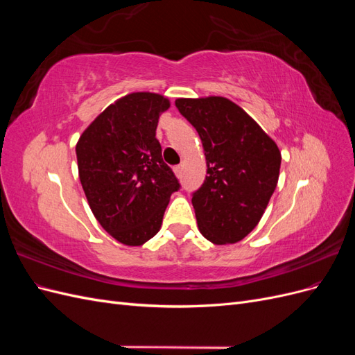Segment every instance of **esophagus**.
Wrapping results in <instances>:
<instances>
[{
  "label": "esophagus",
  "mask_w": 355,
  "mask_h": 355,
  "mask_svg": "<svg viewBox=\"0 0 355 355\" xmlns=\"http://www.w3.org/2000/svg\"><path fill=\"white\" fill-rule=\"evenodd\" d=\"M173 171H175V175L179 178V176L182 175V166H176V167L173 168Z\"/></svg>",
  "instance_id": "esophagus-1"
}]
</instances>
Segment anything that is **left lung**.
<instances>
[{"instance_id": "1", "label": "left lung", "mask_w": 355, "mask_h": 355, "mask_svg": "<svg viewBox=\"0 0 355 355\" xmlns=\"http://www.w3.org/2000/svg\"><path fill=\"white\" fill-rule=\"evenodd\" d=\"M196 127L207 163L192 194L198 230L213 244H234L259 223L280 176L282 154L253 118L227 98L176 99Z\"/></svg>"}]
</instances>
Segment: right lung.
Returning a JSON list of instances; mask_svg holds the SVG:
<instances>
[{
    "label": "right lung",
    "mask_w": 355,
    "mask_h": 355,
    "mask_svg": "<svg viewBox=\"0 0 355 355\" xmlns=\"http://www.w3.org/2000/svg\"><path fill=\"white\" fill-rule=\"evenodd\" d=\"M167 98L137 92L110 105L77 144L78 173L102 228L125 245H142L159 231L179 180L155 137Z\"/></svg>",
    "instance_id": "add662e5"
}]
</instances>
